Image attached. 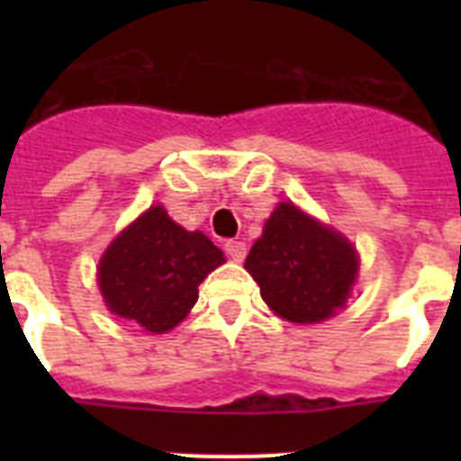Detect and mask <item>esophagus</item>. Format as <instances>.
I'll list each match as a JSON object with an SVG mask.
<instances>
[{
    "label": "esophagus",
    "instance_id": "esophagus-1",
    "mask_svg": "<svg viewBox=\"0 0 461 461\" xmlns=\"http://www.w3.org/2000/svg\"><path fill=\"white\" fill-rule=\"evenodd\" d=\"M223 249H226L228 258L233 260H242L244 256H247V244L240 242V240H228V242L223 244Z\"/></svg>",
    "mask_w": 461,
    "mask_h": 461
}]
</instances>
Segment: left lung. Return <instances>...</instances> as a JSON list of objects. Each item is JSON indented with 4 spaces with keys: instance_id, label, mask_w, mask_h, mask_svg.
I'll use <instances>...</instances> for the list:
<instances>
[{
    "instance_id": "left-lung-1",
    "label": "left lung",
    "mask_w": 461,
    "mask_h": 461,
    "mask_svg": "<svg viewBox=\"0 0 461 461\" xmlns=\"http://www.w3.org/2000/svg\"><path fill=\"white\" fill-rule=\"evenodd\" d=\"M244 267L281 319L319 323L344 307L357 275V256L339 233L293 203H281Z\"/></svg>"
}]
</instances>
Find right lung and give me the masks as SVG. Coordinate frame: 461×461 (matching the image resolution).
<instances>
[{
    "instance_id": "right-lung-1",
    "label": "right lung",
    "mask_w": 461,
    "mask_h": 461,
    "mask_svg": "<svg viewBox=\"0 0 461 461\" xmlns=\"http://www.w3.org/2000/svg\"><path fill=\"white\" fill-rule=\"evenodd\" d=\"M223 260L205 235L177 226L164 207H149L101 258V295L122 319L148 332H168L189 313L203 279Z\"/></svg>"
}]
</instances>
